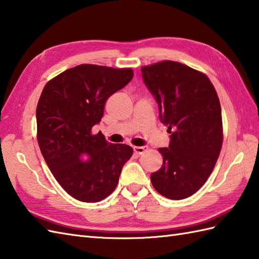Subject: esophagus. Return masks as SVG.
<instances>
[{
	"instance_id": "obj_1",
	"label": "esophagus",
	"mask_w": 259,
	"mask_h": 259,
	"mask_svg": "<svg viewBox=\"0 0 259 259\" xmlns=\"http://www.w3.org/2000/svg\"><path fill=\"white\" fill-rule=\"evenodd\" d=\"M147 146H134V152L136 153V154H139V155H142V154H144L146 151H147Z\"/></svg>"
}]
</instances>
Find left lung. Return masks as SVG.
Wrapping results in <instances>:
<instances>
[{"label": "left lung", "instance_id": "left-lung-1", "mask_svg": "<svg viewBox=\"0 0 259 259\" xmlns=\"http://www.w3.org/2000/svg\"><path fill=\"white\" fill-rule=\"evenodd\" d=\"M142 76L156 100L160 122L170 134L154 188L170 199L192 196L211 174L223 144L222 108L204 73L182 63L162 61L143 66Z\"/></svg>", "mask_w": 259, "mask_h": 259}]
</instances>
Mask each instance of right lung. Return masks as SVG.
Wrapping results in <instances>:
<instances>
[{
	"label": "right lung",
	"instance_id": "1",
	"mask_svg": "<svg viewBox=\"0 0 259 259\" xmlns=\"http://www.w3.org/2000/svg\"><path fill=\"white\" fill-rule=\"evenodd\" d=\"M132 68L81 64L47 83L36 107L37 142L64 191L84 203L106 198L116 188L133 149L92 133L108 97L133 78Z\"/></svg>",
	"mask_w": 259,
	"mask_h": 259
}]
</instances>
